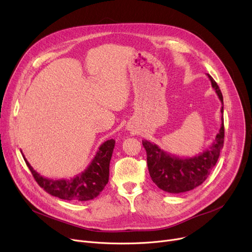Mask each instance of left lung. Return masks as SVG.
Wrapping results in <instances>:
<instances>
[{
	"mask_svg": "<svg viewBox=\"0 0 252 252\" xmlns=\"http://www.w3.org/2000/svg\"><path fill=\"white\" fill-rule=\"evenodd\" d=\"M206 75L222 104L220 110V128L211 146L194 157H178V156L165 152L154 142L146 139L142 140V146L145 147L147 152L148 168L152 181L159 189L167 193H185V191L194 189L204 183L217 164L223 147L224 127L222 94L217 82L209 74Z\"/></svg>",
	"mask_w": 252,
	"mask_h": 252,
	"instance_id": "8db88e82",
	"label": "left lung"
}]
</instances>
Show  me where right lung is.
<instances>
[{"instance_id": "right-lung-1", "label": "right lung", "mask_w": 252, "mask_h": 252, "mask_svg": "<svg viewBox=\"0 0 252 252\" xmlns=\"http://www.w3.org/2000/svg\"><path fill=\"white\" fill-rule=\"evenodd\" d=\"M114 148V139L104 141L85 170L69 179L63 178L56 181L40 175L33 170L25 155L22 154V156L35 182L47 193L63 200L82 202L96 198L109 182L110 162Z\"/></svg>"}]
</instances>
